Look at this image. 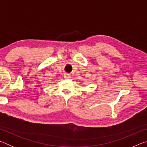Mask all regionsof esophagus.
<instances>
[{"instance_id":"1","label":"esophagus","mask_w":147,"mask_h":147,"mask_svg":"<svg viewBox=\"0 0 147 147\" xmlns=\"http://www.w3.org/2000/svg\"><path fill=\"white\" fill-rule=\"evenodd\" d=\"M65 78H66V79H69V78H71V76L69 75V74H65Z\"/></svg>"}]
</instances>
